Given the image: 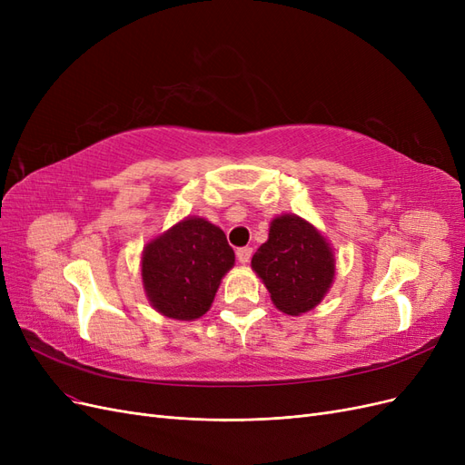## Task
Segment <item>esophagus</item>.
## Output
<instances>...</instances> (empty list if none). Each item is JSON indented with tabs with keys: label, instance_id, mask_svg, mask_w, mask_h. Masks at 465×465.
<instances>
[{
	"label": "esophagus",
	"instance_id": "1",
	"mask_svg": "<svg viewBox=\"0 0 465 465\" xmlns=\"http://www.w3.org/2000/svg\"><path fill=\"white\" fill-rule=\"evenodd\" d=\"M236 258H238V262L241 263H248L250 262V258H252V248H238L236 250Z\"/></svg>",
	"mask_w": 465,
	"mask_h": 465
}]
</instances>
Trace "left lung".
Returning a JSON list of instances; mask_svg holds the SVG:
<instances>
[{"label":"left lung","instance_id":"obj_1","mask_svg":"<svg viewBox=\"0 0 465 465\" xmlns=\"http://www.w3.org/2000/svg\"><path fill=\"white\" fill-rule=\"evenodd\" d=\"M277 311L301 316L316 308L335 279L333 248L311 221L281 213L270 224L267 241L252 256Z\"/></svg>","mask_w":465,"mask_h":465}]
</instances>
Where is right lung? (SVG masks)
I'll return each mask as SVG.
<instances>
[{"label": "right lung", "mask_w": 465, "mask_h": 465, "mask_svg": "<svg viewBox=\"0 0 465 465\" xmlns=\"http://www.w3.org/2000/svg\"><path fill=\"white\" fill-rule=\"evenodd\" d=\"M234 265V250L211 221L192 215L153 236L142 254V283L159 314L190 322L202 318L221 279Z\"/></svg>", "instance_id": "right-lung-1"}]
</instances>
